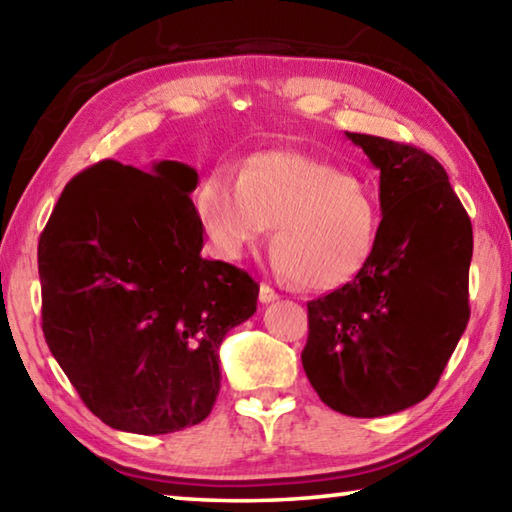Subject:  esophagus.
<instances>
[{
  "label": "esophagus",
  "mask_w": 512,
  "mask_h": 512,
  "mask_svg": "<svg viewBox=\"0 0 512 512\" xmlns=\"http://www.w3.org/2000/svg\"><path fill=\"white\" fill-rule=\"evenodd\" d=\"M277 298L280 296H277L273 287H268V284H262V287H259V300H262L264 305H268V302H275Z\"/></svg>",
  "instance_id": "obj_1"
}]
</instances>
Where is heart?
Instances as JSON below:
<instances>
[{
	"mask_svg": "<svg viewBox=\"0 0 512 512\" xmlns=\"http://www.w3.org/2000/svg\"><path fill=\"white\" fill-rule=\"evenodd\" d=\"M196 205L216 253L239 259L273 228V266L309 291H334L368 266L379 212L343 169L302 153H259L239 178L216 169Z\"/></svg>",
	"mask_w": 512,
	"mask_h": 512,
	"instance_id": "obj_1",
	"label": "heart"
}]
</instances>
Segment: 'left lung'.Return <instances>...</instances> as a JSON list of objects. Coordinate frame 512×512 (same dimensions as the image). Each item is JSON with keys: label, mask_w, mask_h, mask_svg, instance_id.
Masks as SVG:
<instances>
[{"label": "left lung", "mask_w": 512, "mask_h": 512, "mask_svg": "<svg viewBox=\"0 0 512 512\" xmlns=\"http://www.w3.org/2000/svg\"><path fill=\"white\" fill-rule=\"evenodd\" d=\"M379 169L381 223L368 266L311 300L302 368L329 409L379 418L422 402L467 327L472 223L436 158L345 133Z\"/></svg>", "instance_id": "obj_1"}]
</instances>
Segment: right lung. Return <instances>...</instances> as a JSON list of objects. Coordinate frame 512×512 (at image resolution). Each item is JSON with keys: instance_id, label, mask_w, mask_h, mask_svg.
<instances>
[{"instance_id": "right-lung-1", "label": "right lung", "mask_w": 512, "mask_h": 512, "mask_svg": "<svg viewBox=\"0 0 512 512\" xmlns=\"http://www.w3.org/2000/svg\"><path fill=\"white\" fill-rule=\"evenodd\" d=\"M194 167L149 173L103 160L72 178L38 244L42 332L101 422L158 436L203 422L225 334L257 311L259 284L205 259Z\"/></svg>"}]
</instances>
